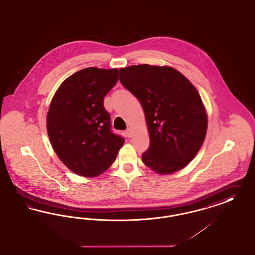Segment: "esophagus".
Masks as SVG:
<instances>
[{"label":"esophagus","instance_id":"1","mask_svg":"<svg viewBox=\"0 0 255 255\" xmlns=\"http://www.w3.org/2000/svg\"><path fill=\"white\" fill-rule=\"evenodd\" d=\"M133 135V133H132V130L130 129V128H128L127 130H126V136H128V137H131Z\"/></svg>","mask_w":255,"mask_h":255}]
</instances>
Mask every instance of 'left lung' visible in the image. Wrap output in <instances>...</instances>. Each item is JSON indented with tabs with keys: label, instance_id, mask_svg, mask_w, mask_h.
<instances>
[{
	"label": "left lung",
	"instance_id": "1",
	"mask_svg": "<svg viewBox=\"0 0 255 255\" xmlns=\"http://www.w3.org/2000/svg\"><path fill=\"white\" fill-rule=\"evenodd\" d=\"M120 80L144 111L150 144L143 164L160 174L188 165L207 131V114L192 83L172 67L149 64L120 68Z\"/></svg>",
	"mask_w": 255,
	"mask_h": 255
}]
</instances>
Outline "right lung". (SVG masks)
Listing matches in <instances>:
<instances>
[{"instance_id": "right-lung-1", "label": "right lung", "mask_w": 255, "mask_h": 255, "mask_svg": "<svg viewBox=\"0 0 255 255\" xmlns=\"http://www.w3.org/2000/svg\"><path fill=\"white\" fill-rule=\"evenodd\" d=\"M119 70L88 67L68 77L55 93L47 132L60 161L78 175L94 177L116 161L124 138L111 129L104 97Z\"/></svg>"}]
</instances>
